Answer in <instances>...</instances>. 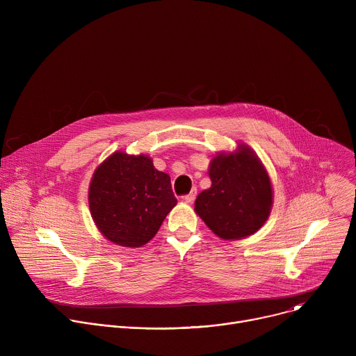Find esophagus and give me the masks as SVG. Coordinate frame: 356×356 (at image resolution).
<instances>
[{"instance_id": "34e87169", "label": "esophagus", "mask_w": 356, "mask_h": 356, "mask_svg": "<svg viewBox=\"0 0 356 356\" xmlns=\"http://www.w3.org/2000/svg\"><path fill=\"white\" fill-rule=\"evenodd\" d=\"M195 194H197V190L194 188V190H191L188 194L183 195L181 198H183V201H184V202H193V200L195 198Z\"/></svg>"}]
</instances>
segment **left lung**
Here are the masks:
<instances>
[{
	"label": "left lung",
	"mask_w": 356,
	"mask_h": 356,
	"mask_svg": "<svg viewBox=\"0 0 356 356\" xmlns=\"http://www.w3.org/2000/svg\"><path fill=\"white\" fill-rule=\"evenodd\" d=\"M211 187L195 198V213L220 238L232 241L255 234L269 218L273 190L262 162L246 145L218 154L210 163Z\"/></svg>",
	"instance_id": "obj_1"
}]
</instances>
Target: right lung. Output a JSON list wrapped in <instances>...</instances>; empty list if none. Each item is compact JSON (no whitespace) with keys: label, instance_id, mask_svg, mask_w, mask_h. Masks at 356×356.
<instances>
[{"label":"right lung","instance_id":"add662e5","mask_svg":"<svg viewBox=\"0 0 356 356\" xmlns=\"http://www.w3.org/2000/svg\"><path fill=\"white\" fill-rule=\"evenodd\" d=\"M177 204L169 175L146 155L114 152L90 181L91 217L108 241L127 248L149 242Z\"/></svg>","mask_w":356,"mask_h":356}]
</instances>
